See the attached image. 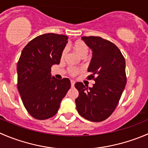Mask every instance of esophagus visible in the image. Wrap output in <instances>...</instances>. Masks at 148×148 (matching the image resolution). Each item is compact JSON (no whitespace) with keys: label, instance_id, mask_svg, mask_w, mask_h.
<instances>
[{"label":"esophagus","instance_id":"34e87169","mask_svg":"<svg viewBox=\"0 0 148 148\" xmlns=\"http://www.w3.org/2000/svg\"><path fill=\"white\" fill-rule=\"evenodd\" d=\"M74 84H75V82H74V81H73V80H71V87H74Z\"/></svg>","mask_w":148,"mask_h":148}]
</instances>
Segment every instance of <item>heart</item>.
<instances>
[{"mask_svg": "<svg viewBox=\"0 0 148 148\" xmlns=\"http://www.w3.org/2000/svg\"><path fill=\"white\" fill-rule=\"evenodd\" d=\"M72 49L74 51V53H77L82 58H85L89 52L88 47L84 42L81 40H78L74 42L72 45ZM66 51H63L62 54H61V58H64L66 56ZM79 72V71L78 69H69L70 74L72 76L77 75Z\"/></svg>", "mask_w": 148, "mask_h": 148, "instance_id": "1", "label": "heart"}]
</instances>
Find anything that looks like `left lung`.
Listing matches in <instances>:
<instances>
[{"mask_svg":"<svg viewBox=\"0 0 148 148\" xmlns=\"http://www.w3.org/2000/svg\"><path fill=\"white\" fill-rule=\"evenodd\" d=\"M92 51L87 71L89 79H94L92 87L77 82L79 96L75 100L80 116L99 122L108 118L116 108L127 83L126 63L118 47L100 37H82Z\"/></svg>","mask_w":148,"mask_h":148,"instance_id":"8db88e82","label":"left lung"}]
</instances>
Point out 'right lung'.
I'll list each match as a JSON object with an SVG mask.
<instances>
[{
    "label": "right lung",
    "instance_id": "obj_1",
    "mask_svg": "<svg viewBox=\"0 0 148 148\" xmlns=\"http://www.w3.org/2000/svg\"><path fill=\"white\" fill-rule=\"evenodd\" d=\"M68 37L48 33L30 41L17 64L18 92L29 114L44 120L56 114L62 99L71 87L68 78L51 76V66L59 64Z\"/></svg>",
    "mask_w": 148,
    "mask_h": 148
}]
</instances>
